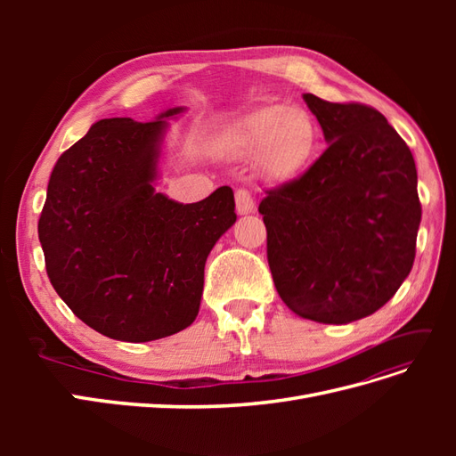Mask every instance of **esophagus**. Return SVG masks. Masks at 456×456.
<instances>
[{
    "label": "esophagus",
    "instance_id": "34e87169",
    "mask_svg": "<svg viewBox=\"0 0 456 456\" xmlns=\"http://www.w3.org/2000/svg\"><path fill=\"white\" fill-rule=\"evenodd\" d=\"M236 209L238 215H249L255 211V200L245 188L236 191Z\"/></svg>",
    "mask_w": 456,
    "mask_h": 456
}]
</instances>
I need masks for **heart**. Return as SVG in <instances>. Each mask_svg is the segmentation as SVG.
Listing matches in <instances>:
<instances>
[{
	"instance_id": "b5f03b06",
	"label": "heart",
	"mask_w": 456,
	"mask_h": 456,
	"mask_svg": "<svg viewBox=\"0 0 456 456\" xmlns=\"http://www.w3.org/2000/svg\"><path fill=\"white\" fill-rule=\"evenodd\" d=\"M317 142V127L305 110L268 106L240 123L232 134L230 148L236 158L258 156L260 171L275 181H283L308 167Z\"/></svg>"
}]
</instances>
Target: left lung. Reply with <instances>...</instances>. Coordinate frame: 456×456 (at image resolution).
I'll list each match as a JSON object with an SVG mask.
<instances>
[{"label": "left lung", "mask_w": 456, "mask_h": 456, "mask_svg": "<svg viewBox=\"0 0 456 456\" xmlns=\"http://www.w3.org/2000/svg\"><path fill=\"white\" fill-rule=\"evenodd\" d=\"M327 150L258 213L275 289L297 315L344 325L388 302L415 262L422 207L415 159L379 110L302 94Z\"/></svg>", "instance_id": "8db88e82"}]
</instances>
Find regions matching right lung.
Wrapping results in <instances>:
<instances>
[{
	"instance_id": "right-lung-1",
	"label": "right lung",
	"mask_w": 456,
	"mask_h": 456,
	"mask_svg": "<svg viewBox=\"0 0 456 456\" xmlns=\"http://www.w3.org/2000/svg\"><path fill=\"white\" fill-rule=\"evenodd\" d=\"M183 112L96 121L51 173L37 224L47 275L104 337L148 342L194 323L205 260L238 218L230 186L186 205L156 191L167 119Z\"/></svg>"
}]
</instances>
